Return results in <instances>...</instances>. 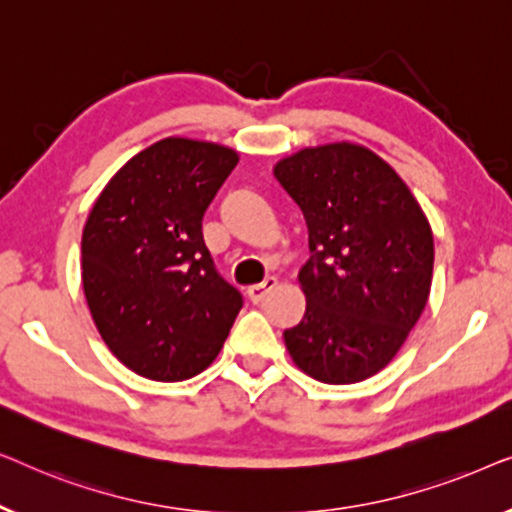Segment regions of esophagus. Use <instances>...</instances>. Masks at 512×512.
I'll return each mask as SVG.
<instances>
[{
	"label": "esophagus",
	"instance_id": "1",
	"mask_svg": "<svg viewBox=\"0 0 512 512\" xmlns=\"http://www.w3.org/2000/svg\"><path fill=\"white\" fill-rule=\"evenodd\" d=\"M275 286H277V279H275V277H265V282H263V284L249 286V289H247V296H249L251 303L258 305L265 296H268V293H270L272 289H275Z\"/></svg>",
	"mask_w": 512,
	"mask_h": 512
}]
</instances>
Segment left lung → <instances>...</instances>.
I'll return each mask as SVG.
<instances>
[{
  "label": "left lung",
  "mask_w": 512,
  "mask_h": 512,
  "mask_svg": "<svg viewBox=\"0 0 512 512\" xmlns=\"http://www.w3.org/2000/svg\"><path fill=\"white\" fill-rule=\"evenodd\" d=\"M300 207L310 261L298 272L305 317L284 342L303 373L354 384L380 373L422 317L433 235L405 181L366 146L338 142L279 160Z\"/></svg>",
  "instance_id": "left-lung-1"
}]
</instances>
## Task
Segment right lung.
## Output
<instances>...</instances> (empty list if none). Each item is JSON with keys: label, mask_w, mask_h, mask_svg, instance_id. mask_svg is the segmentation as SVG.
<instances>
[{"label": "right lung", "mask_w": 512, "mask_h": 512, "mask_svg": "<svg viewBox=\"0 0 512 512\" xmlns=\"http://www.w3.org/2000/svg\"><path fill=\"white\" fill-rule=\"evenodd\" d=\"M237 160L221 144L160 139L130 158L90 209L83 291L102 340L137 375H198L242 310L202 240V216Z\"/></svg>", "instance_id": "obj_1"}]
</instances>
